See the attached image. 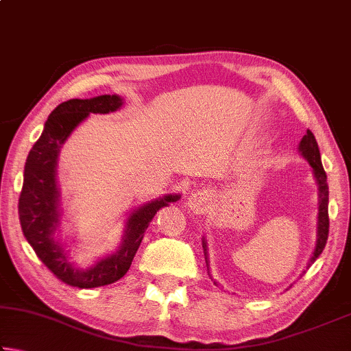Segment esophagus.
<instances>
[{"instance_id": "34e87169", "label": "esophagus", "mask_w": 351, "mask_h": 351, "mask_svg": "<svg viewBox=\"0 0 351 351\" xmlns=\"http://www.w3.org/2000/svg\"><path fill=\"white\" fill-rule=\"evenodd\" d=\"M210 195L207 190H198V192H193L187 199V206L195 212H203L206 207L210 204Z\"/></svg>"}]
</instances>
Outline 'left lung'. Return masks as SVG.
Masks as SVG:
<instances>
[{"label":"left lung","mask_w":351,"mask_h":351,"mask_svg":"<svg viewBox=\"0 0 351 351\" xmlns=\"http://www.w3.org/2000/svg\"><path fill=\"white\" fill-rule=\"evenodd\" d=\"M299 153L304 156L308 164L311 165L313 169V176L317 184V197H319V207H317V232H316V246H314V251L310 261H308L306 269L316 261V258L322 254L324 247L326 245V240H328V184H326V173L322 167V161H320V152L317 147L316 138L314 134L306 130V134L302 138L299 144ZM203 249H204V257H206V265H207V272H209V254H207V243L203 237ZM305 272V271H304ZM210 276V272H209ZM218 285L217 282H213Z\"/></svg>","instance_id":"obj_1"}]
</instances>
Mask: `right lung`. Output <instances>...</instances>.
<instances>
[{"instance_id":"obj_1","label":"right lung","mask_w":351,"mask_h":351,"mask_svg":"<svg viewBox=\"0 0 351 351\" xmlns=\"http://www.w3.org/2000/svg\"><path fill=\"white\" fill-rule=\"evenodd\" d=\"M123 99L117 94H104L93 99H71L51 112L43 133L27 154L25 180L19 201L21 230L37 257L54 272L57 278L71 287L97 288L114 283L127 274L136 251L144 239L148 224L162 207L181 198L169 193L162 198L139 206L130 213L119 247L99 258L90 268H77L69 261L63 243L56 232L60 228V190L57 186L58 154L71 133L91 114H108L122 108Z\"/></svg>"}]
</instances>
